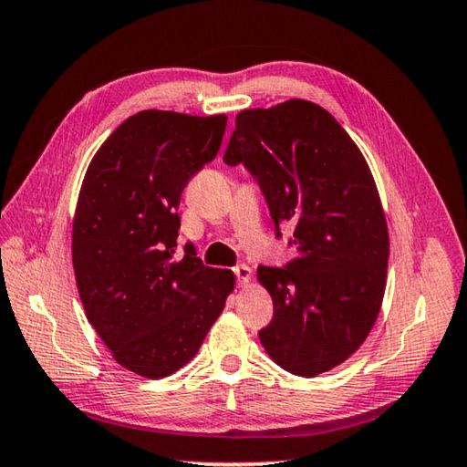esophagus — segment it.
I'll list each match as a JSON object with an SVG mask.
<instances>
[{
	"label": "esophagus",
	"mask_w": 467,
	"mask_h": 467,
	"mask_svg": "<svg viewBox=\"0 0 467 467\" xmlns=\"http://www.w3.org/2000/svg\"><path fill=\"white\" fill-rule=\"evenodd\" d=\"M233 270H234L236 280H239V286H249V282L253 278L251 267L249 265H236V267H233Z\"/></svg>",
	"instance_id": "esophagus-1"
}]
</instances>
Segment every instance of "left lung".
Listing matches in <instances>:
<instances>
[{"mask_svg":"<svg viewBox=\"0 0 467 467\" xmlns=\"http://www.w3.org/2000/svg\"><path fill=\"white\" fill-rule=\"evenodd\" d=\"M224 162L244 164L280 224L295 228L286 267H257L274 300L259 331L288 373L317 377L352 357L381 311L389 231L373 172L346 130L311 100L236 115Z\"/></svg>","mask_w":467,"mask_h":467,"instance_id":"8db88e82","label":"left lung"}]
</instances>
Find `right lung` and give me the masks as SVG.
<instances>
[{"label":"right lung","mask_w":467,"mask_h":467,"mask_svg":"<svg viewBox=\"0 0 467 467\" xmlns=\"http://www.w3.org/2000/svg\"><path fill=\"white\" fill-rule=\"evenodd\" d=\"M226 115L148 109L105 140L86 171L72 262L86 317L123 368L169 377L192 360L234 290L231 270L177 259L181 193L214 161Z\"/></svg>","instance_id":"1"}]
</instances>
